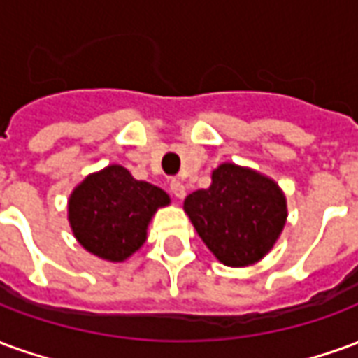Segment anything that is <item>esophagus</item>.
<instances>
[{"label":"esophagus","mask_w":358,"mask_h":358,"mask_svg":"<svg viewBox=\"0 0 358 358\" xmlns=\"http://www.w3.org/2000/svg\"><path fill=\"white\" fill-rule=\"evenodd\" d=\"M169 187H171V192L174 197H178V199H182L184 195H186V187H184V184L180 182V180H171V184H169Z\"/></svg>","instance_id":"esophagus-1"}]
</instances>
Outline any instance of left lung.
I'll return each mask as SVG.
<instances>
[{
    "mask_svg": "<svg viewBox=\"0 0 358 358\" xmlns=\"http://www.w3.org/2000/svg\"><path fill=\"white\" fill-rule=\"evenodd\" d=\"M184 210L205 245L228 266H248L263 259L287 217L278 184L232 163L213 172L210 187L187 195Z\"/></svg>",
    "mask_w": 358,
    "mask_h": 358,
    "instance_id": "1",
    "label": "left lung"
}]
</instances>
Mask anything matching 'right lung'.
Wrapping results in <instances>:
<instances>
[{
    "instance_id": "right-lung-1",
    "label": "right lung",
    "mask_w": 358,
    "mask_h": 358,
    "mask_svg": "<svg viewBox=\"0 0 358 358\" xmlns=\"http://www.w3.org/2000/svg\"><path fill=\"white\" fill-rule=\"evenodd\" d=\"M169 201L161 187L132 178L120 164H110L74 189L69 220L82 248L118 263L143 245L149 220Z\"/></svg>"
}]
</instances>
